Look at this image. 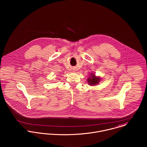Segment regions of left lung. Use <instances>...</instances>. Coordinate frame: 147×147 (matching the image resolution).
Listing matches in <instances>:
<instances>
[{
    "instance_id": "obj_1",
    "label": "left lung",
    "mask_w": 147,
    "mask_h": 147,
    "mask_svg": "<svg viewBox=\"0 0 147 147\" xmlns=\"http://www.w3.org/2000/svg\"><path fill=\"white\" fill-rule=\"evenodd\" d=\"M101 79L99 77H96L93 74H91V77L88 79L87 81L88 84L90 85H95L98 84Z\"/></svg>"
}]
</instances>
